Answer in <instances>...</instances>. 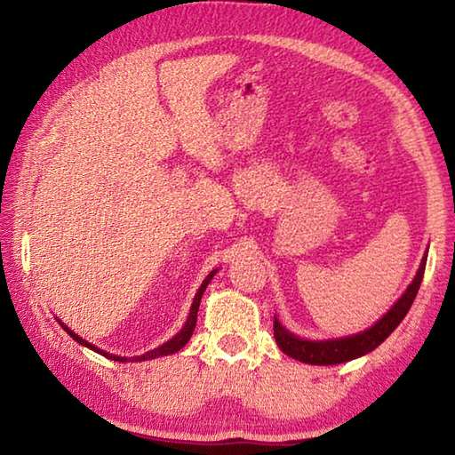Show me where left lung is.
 Segmentation results:
<instances>
[{
    "label": "left lung",
    "mask_w": 455,
    "mask_h": 455,
    "mask_svg": "<svg viewBox=\"0 0 455 455\" xmlns=\"http://www.w3.org/2000/svg\"><path fill=\"white\" fill-rule=\"evenodd\" d=\"M426 260L427 257L421 259L418 273H415L407 291L399 297V301L369 329L351 337L327 339V341H309V339L292 335L291 331L284 329L279 323V319L275 317L273 331H275L276 345H279V349L284 353V355H289L297 361H303V363H309V365H337L373 351L375 347H379L385 339L394 333L395 327L403 321L407 311H410L413 299L419 291L423 273H426Z\"/></svg>",
    "instance_id": "8db88e82"
}]
</instances>
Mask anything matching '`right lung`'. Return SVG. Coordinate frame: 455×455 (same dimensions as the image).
Returning <instances> with one entry per match:
<instances>
[{
  "label": "right lung",
  "mask_w": 455,
  "mask_h": 455,
  "mask_svg": "<svg viewBox=\"0 0 455 455\" xmlns=\"http://www.w3.org/2000/svg\"><path fill=\"white\" fill-rule=\"evenodd\" d=\"M214 273H217V268H214V271H211V273H209V276H206V279L203 281V284H200V289L196 291L195 301H192L190 313H188V319H187V323H184V327L179 331V333H176V335L171 339V341H166L164 345H160V347L152 349V351H148V353H144V355H138V357H120V355H112V353H106V351H102V349H98L96 345L88 343L86 339H82L78 333H74V331H72V329H68L61 321H60V325L64 327V329L68 331V333H70V337L74 339V341H78L80 345H84V347H88V349H92V351H96V353H100V355H104V357L112 359V361H120V363H126V361H146V359H156V357H163V355H172V353L180 351V349L184 347V345L188 343V339L192 337V331H195V327H196V315H198L200 299H203V292L206 291V284L211 283V279L214 276Z\"/></svg>",
  "instance_id": "add662e5"
}]
</instances>
